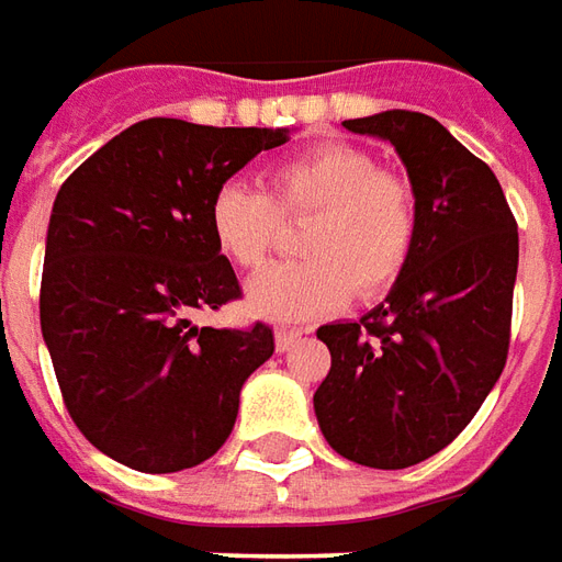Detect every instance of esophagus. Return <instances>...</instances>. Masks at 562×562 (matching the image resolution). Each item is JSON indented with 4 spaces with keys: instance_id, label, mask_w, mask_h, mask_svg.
I'll list each match as a JSON object with an SVG mask.
<instances>
[{
    "instance_id": "esophagus-1",
    "label": "esophagus",
    "mask_w": 562,
    "mask_h": 562,
    "mask_svg": "<svg viewBox=\"0 0 562 562\" xmlns=\"http://www.w3.org/2000/svg\"><path fill=\"white\" fill-rule=\"evenodd\" d=\"M300 338L302 329H278V333H274V348H278V351H290Z\"/></svg>"
}]
</instances>
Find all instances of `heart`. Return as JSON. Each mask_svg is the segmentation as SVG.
Returning <instances> with one entry per match:
<instances>
[{
    "label": "heart",
    "instance_id": "heart-1",
    "mask_svg": "<svg viewBox=\"0 0 562 562\" xmlns=\"http://www.w3.org/2000/svg\"><path fill=\"white\" fill-rule=\"evenodd\" d=\"M305 260L269 266L248 284V308L266 321H312L348 296L387 293L415 254L417 196L412 181L381 169L357 145L324 142L269 169V193L245 181L214 190L209 224L214 245L238 269L272 254L284 221H305Z\"/></svg>",
    "mask_w": 562,
    "mask_h": 562
}]
</instances>
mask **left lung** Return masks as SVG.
Masks as SVG:
<instances>
[{
  "label": "left lung",
  "mask_w": 562,
  "mask_h": 562,
  "mask_svg": "<svg viewBox=\"0 0 562 562\" xmlns=\"http://www.w3.org/2000/svg\"><path fill=\"white\" fill-rule=\"evenodd\" d=\"M345 130L396 147L420 224L387 300L357 324L317 329L333 366L314 415L341 457L405 469L448 448L503 375L517 221L491 166L429 114L381 111Z\"/></svg>",
  "instance_id": "8db88e82"
}]
</instances>
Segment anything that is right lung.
<instances>
[{
  "label": "right lung",
  "instance_id": "right-lung-1",
  "mask_svg": "<svg viewBox=\"0 0 562 562\" xmlns=\"http://www.w3.org/2000/svg\"><path fill=\"white\" fill-rule=\"evenodd\" d=\"M288 130L150 117L114 135L54 199L42 336L83 439L162 475L229 439L238 393L274 351L272 326H193L241 296L214 245V190Z\"/></svg>",
  "mask_w": 562,
  "mask_h": 562
}]
</instances>
